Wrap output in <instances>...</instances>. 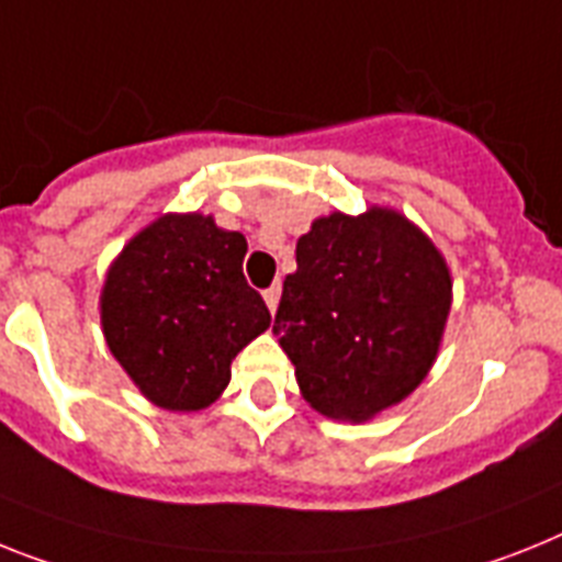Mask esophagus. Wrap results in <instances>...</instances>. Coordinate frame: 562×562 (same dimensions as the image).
Masks as SVG:
<instances>
[{"mask_svg": "<svg viewBox=\"0 0 562 562\" xmlns=\"http://www.w3.org/2000/svg\"><path fill=\"white\" fill-rule=\"evenodd\" d=\"M280 282H277V285H271V289H266L262 291V300H266V305H268V311H277V305H280Z\"/></svg>", "mask_w": 562, "mask_h": 562, "instance_id": "esophagus-1", "label": "esophagus"}]
</instances>
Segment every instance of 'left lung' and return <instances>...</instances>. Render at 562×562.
Returning <instances> with one entry per match:
<instances>
[{
    "instance_id": "1",
    "label": "left lung",
    "mask_w": 562,
    "mask_h": 562,
    "mask_svg": "<svg viewBox=\"0 0 562 562\" xmlns=\"http://www.w3.org/2000/svg\"><path fill=\"white\" fill-rule=\"evenodd\" d=\"M451 285L440 248L397 209L317 216L273 317L305 403L339 423L403 403L440 353Z\"/></svg>"
}]
</instances>
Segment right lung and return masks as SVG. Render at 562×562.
Segmentation results:
<instances>
[{"label":"right lung","instance_id":"right-lung-1","mask_svg":"<svg viewBox=\"0 0 562 562\" xmlns=\"http://www.w3.org/2000/svg\"><path fill=\"white\" fill-rule=\"evenodd\" d=\"M248 243L211 214H162L136 231L99 291L102 334L131 383L165 412H202L231 383V362L268 331L245 282Z\"/></svg>","mask_w":562,"mask_h":562}]
</instances>
